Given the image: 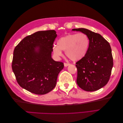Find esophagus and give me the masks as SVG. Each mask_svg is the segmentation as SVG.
<instances>
[{
  "label": "esophagus",
  "instance_id": "esophagus-1",
  "mask_svg": "<svg viewBox=\"0 0 123 123\" xmlns=\"http://www.w3.org/2000/svg\"><path fill=\"white\" fill-rule=\"evenodd\" d=\"M69 65H70V64H69V63H64V66L65 67H67Z\"/></svg>",
  "mask_w": 123,
  "mask_h": 123
}]
</instances>
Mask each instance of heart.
Wrapping results in <instances>:
<instances>
[{"label": "heart", "mask_w": 123, "mask_h": 123, "mask_svg": "<svg viewBox=\"0 0 123 123\" xmlns=\"http://www.w3.org/2000/svg\"><path fill=\"white\" fill-rule=\"evenodd\" d=\"M89 45V40L86 34L83 33L70 34L59 38L57 46L53 47L52 51L55 56H62V51L70 60L77 62L86 55Z\"/></svg>", "instance_id": "heart-1"}]
</instances>
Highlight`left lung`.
Instances as JSON below:
<instances>
[{
  "instance_id": "obj_1",
  "label": "left lung",
  "mask_w": 123,
  "mask_h": 123,
  "mask_svg": "<svg viewBox=\"0 0 123 123\" xmlns=\"http://www.w3.org/2000/svg\"><path fill=\"white\" fill-rule=\"evenodd\" d=\"M86 34L89 45L85 56L76 63V83L83 90L94 91L107 84L113 63L109 43L98 33L85 28L73 29Z\"/></svg>"
}]
</instances>
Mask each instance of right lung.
I'll list each match as a JSON object with an SVG mask.
<instances>
[{"mask_svg": "<svg viewBox=\"0 0 123 123\" xmlns=\"http://www.w3.org/2000/svg\"><path fill=\"white\" fill-rule=\"evenodd\" d=\"M55 30L26 36L15 48L12 70L20 86L33 93L45 94L55 88L64 64L52 58Z\"/></svg>", "mask_w": 123, "mask_h": 123, "instance_id": "add662e5", "label": "right lung"}]
</instances>
